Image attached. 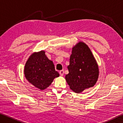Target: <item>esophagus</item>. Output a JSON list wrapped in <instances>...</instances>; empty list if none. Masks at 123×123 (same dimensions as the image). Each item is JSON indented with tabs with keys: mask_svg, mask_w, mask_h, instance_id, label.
<instances>
[{
	"mask_svg": "<svg viewBox=\"0 0 123 123\" xmlns=\"http://www.w3.org/2000/svg\"><path fill=\"white\" fill-rule=\"evenodd\" d=\"M59 73H60V75H61V76H62L63 75V74H64V70H60V72H59Z\"/></svg>",
	"mask_w": 123,
	"mask_h": 123,
	"instance_id": "esophagus-1",
	"label": "esophagus"
}]
</instances>
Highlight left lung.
I'll list each match as a JSON object with an SVG mask.
<instances>
[{
  "label": "left lung",
  "instance_id": "left-lung-1",
  "mask_svg": "<svg viewBox=\"0 0 123 123\" xmlns=\"http://www.w3.org/2000/svg\"><path fill=\"white\" fill-rule=\"evenodd\" d=\"M67 68L69 73L65 76L66 80L74 92L81 93L96 84L99 67L88 45L82 42L73 47Z\"/></svg>",
  "mask_w": 123,
  "mask_h": 123
}]
</instances>
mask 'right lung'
Masks as SVG:
<instances>
[{"instance_id": "1", "label": "right lung", "mask_w": 123, "mask_h": 123, "mask_svg": "<svg viewBox=\"0 0 123 123\" xmlns=\"http://www.w3.org/2000/svg\"><path fill=\"white\" fill-rule=\"evenodd\" d=\"M24 73L29 82L41 90L48 87L54 79L59 76L53 62L48 59L44 50L30 56L25 65Z\"/></svg>"}]
</instances>
